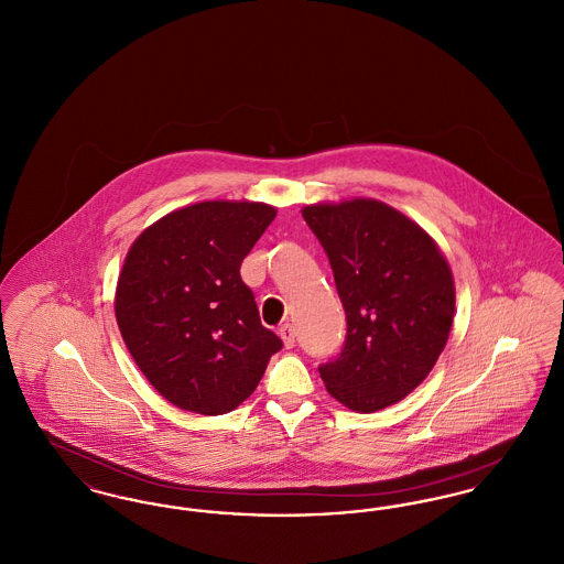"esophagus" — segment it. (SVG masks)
<instances>
[{"label": "esophagus", "mask_w": 564, "mask_h": 564, "mask_svg": "<svg viewBox=\"0 0 564 564\" xmlns=\"http://www.w3.org/2000/svg\"><path fill=\"white\" fill-rule=\"evenodd\" d=\"M279 336L283 338V345H285V349H292L295 345V332L294 325L292 323H285L281 329H279Z\"/></svg>", "instance_id": "34e87169"}]
</instances>
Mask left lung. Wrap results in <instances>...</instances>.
<instances>
[{"label": "left lung", "mask_w": 564, "mask_h": 564, "mask_svg": "<svg viewBox=\"0 0 564 564\" xmlns=\"http://www.w3.org/2000/svg\"><path fill=\"white\" fill-rule=\"evenodd\" d=\"M302 217L347 315L345 349L319 368L327 393L361 414L402 402L430 376L455 322L446 256L416 221L375 198L306 205Z\"/></svg>", "instance_id": "1"}]
</instances>
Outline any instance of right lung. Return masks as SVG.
<instances>
[{
	"instance_id": "add662e5",
	"label": "right lung",
	"mask_w": 564,
	"mask_h": 564,
	"mask_svg": "<svg viewBox=\"0 0 564 564\" xmlns=\"http://www.w3.org/2000/svg\"><path fill=\"white\" fill-rule=\"evenodd\" d=\"M276 209L205 200L164 215L134 239L113 311L139 370L166 402L217 416L245 402L283 347L260 322L241 262Z\"/></svg>"
}]
</instances>
